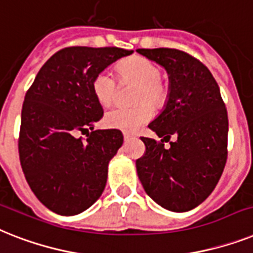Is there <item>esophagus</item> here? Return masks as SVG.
<instances>
[{
  "label": "esophagus",
  "mask_w": 253,
  "mask_h": 253,
  "mask_svg": "<svg viewBox=\"0 0 253 253\" xmlns=\"http://www.w3.org/2000/svg\"><path fill=\"white\" fill-rule=\"evenodd\" d=\"M123 137H125L126 140H128V139L133 137V135H132V133H130V132H123Z\"/></svg>",
  "instance_id": "34e87169"
}]
</instances>
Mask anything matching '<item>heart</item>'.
Here are the masks:
<instances>
[{"label":"heart","instance_id":"b5f03b06","mask_svg":"<svg viewBox=\"0 0 253 253\" xmlns=\"http://www.w3.org/2000/svg\"><path fill=\"white\" fill-rule=\"evenodd\" d=\"M117 73L121 82L139 84L135 102H144L133 108H117L109 110L105 114V125L112 128L123 131H136L145 122L151 120L152 109L145 104L149 102L155 108H162L169 98V88L161 80L162 73L156 63L149 59L132 55L123 59L117 65ZM117 80L108 71L98 73L92 80V92L97 102L102 106L110 105L117 94Z\"/></svg>","mask_w":253,"mask_h":253}]
</instances>
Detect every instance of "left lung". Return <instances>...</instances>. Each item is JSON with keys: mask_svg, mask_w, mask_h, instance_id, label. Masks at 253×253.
Returning <instances> with one entry per match:
<instances>
[{"mask_svg": "<svg viewBox=\"0 0 253 253\" xmlns=\"http://www.w3.org/2000/svg\"><path fill=\"white\" fill-rule=\"evenodd\" d=\"M165 67L169 98L148 127L161 141L141 137L143 157L136 160L139 179L149 198L171 212H187L214 190L227 159L229 120L218 84L204 63L178 49H137ZM174 134L170 148L163 140Z\"/></svg>", "mask_w": 253, "mask_h": 253, "instance_id": "1", "label": "left lung"}]
</instances>
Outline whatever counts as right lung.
Instances as JSON below:
<instances>
[{
  "instance_id": "obj_1",
  "label": "right lung",
  "mask_w": 253,
  "mask_h": 253,
  "mask_svg": "<svg viewBox=\"0 0 253 253\" xmlns=\"http://www.w3.org/2000/svg\"><path fill=\"white\" fill-rule=\"evenodd\" d=\"M132 53L116 46L61 49L27 91L18 140L20 165L36 198L57 214L84 212L105 188L109 161L123 135L116 128L93 130L104 110L92 80Z\"/></svg>"
}]
</instances>
